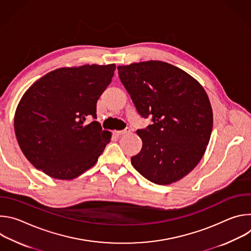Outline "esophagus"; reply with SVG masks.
I'll list each match as a JSON object with an SVG mask.
<instances>
[{
  "mask_svg": "<svg viewBox=\"0 0 251 251\" xmlns=\"http://www.w3.org/2000/svg\"><path fill=\"white\" fill-rule=\"evenodd\" d=\"M130 132V129L129 128H126L125 130H122V131H115V134L117 136H122V135H126Z\"/></svg>",
  "mask_w": 251,
  "mask_h": 251,
  "instance_id": "1",
  "label": "esophagus"
}]
</instances>
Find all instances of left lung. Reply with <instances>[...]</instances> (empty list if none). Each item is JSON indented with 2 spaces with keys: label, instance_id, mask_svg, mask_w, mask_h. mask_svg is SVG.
I'll return each instance as SVG.
<instances>
[{
  "label": "left lung",
  "instance_id": "obj_1",
  "mask_svg": "<svg viewBox=\"0 0 251 251\" xmlns=\"http://www.w3.org/2000/svg\"><path fill=\"white\" fill-rule=\"evenodd\" d=\"M138 113L153 124L137 130L141 151L133 167L150 182H177L201 160L212 130V109L200 82L168 62L149 60L117 67Z\"/></svg>",
  "mask_w": 251,
  "mask_h": 251
}]
</instances>
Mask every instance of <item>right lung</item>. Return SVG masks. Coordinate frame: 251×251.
<instances>
[{
	"label": "right lung",
	"mask_w": 251,
	"mask_h": 251,
	"mask_svg": "<svg viewBox=\"0 0 251 251\" xmlns=\"http://www.w3.org/2000/svg\"><path fill=\"white\" fill-rule=\"evenodd\" d=\"M116 65L61 67L35 81L15 113V133L28 162L57 180H73L94 166L111 139L97 121L96 103Z\"/></svg>",
	"instance_id": "add662e5"
}]
</instances>
